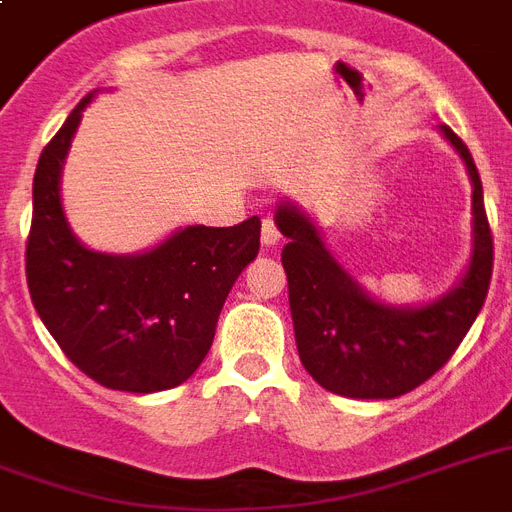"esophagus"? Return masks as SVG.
<instances>
[{
  "label": "esophagus",
  "instance_id": "1",
  "mask_svg": "<svg viewBox=\"0 0 512 512\" xmlns=\"http://www.w3.org/2000/svg\"><path fill=\"white\" fill-rule=\"evenodd\" d=\"M281 239L279 228L273 220H263V231H260V241H263V247H276Z\"/></svg>",
  "mask_w": 512,
  "mask_h": 512
}]
</instances>
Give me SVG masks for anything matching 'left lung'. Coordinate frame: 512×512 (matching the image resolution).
Instances as JSON below:
<instances>
[{"mask_svg": "<svg viewBox=\"0 0 512 512\" xmlns=\"http://www.w3.org/2000/svg\"><path fill=\"white\" fill-rule=\"evenodd\" d=\"M473 183V252L468 271L433 303L404 308L366 295L332 252L319 228L292 201H281L276 225L287 236L281 263L289 281L300 361L313 380L345 398H396L430 380L460 348L484 308L492 281L494 241L484 188L468 146L441 124Z\"/></svg>", "mask_w": 512, "mask_h": 512, "instance_id": "1", "label": "left lung"}]
</instances>
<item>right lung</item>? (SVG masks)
Masks as SVG:
<instances>
[{
  "label": "right lung",
  "mask_w": 512,
  "mask_h": 512,
  "mask_svg": "<svg viewBox=\"0 0 512 512\" xmlns=\"http://www.w3.org/2000/svg\"><path fill=\"white\" fill-rule=\"evenodd\" d=\"M92 90L47 143L34 175L26 281L60 350L103 388L159 393L207 356L233 281L257 257L260 217L231 228L188 225L140 255L87 249L68 228L60 172Z\"/></svg>",
  "instance_id": "obj_1"
}]
</instances>
